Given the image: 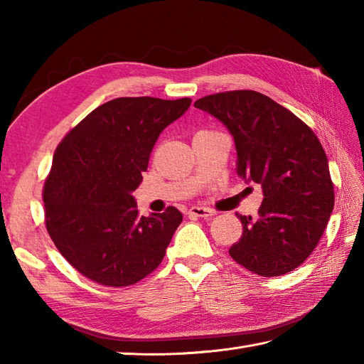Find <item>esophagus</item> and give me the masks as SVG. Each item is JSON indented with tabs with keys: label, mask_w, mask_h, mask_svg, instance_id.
I'll list each match as a JSON object with an SVG mask.
<instances>
[{
	"label": "esophagus",
	"mask_w": 364,
	"mask_h": 364,
	"mask_svg": "<svg viewBox=\"0 0 364 364\" xmlns=\"http://www.w3.org/2000/svg\"><path fill=\"white\" fill-rule=\"evenodd\" d=\"M188 214L191 215H196V218H213V215L215 214L213 210H210V208H203V206H192L191 210L188 211Z\"/></svg>",
	"instance_id": "esophagus-1"
}]
</instances>
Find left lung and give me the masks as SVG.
<instances>
[{
	"mask_svg": "<svg viewBox=\"0 0 364 364\" xmlns=\"http://www.w3.org/2000/svg\"><path fill=\"white\" fill-rule=\"evenodd\" d=\"M194 106L228 128L237 175L261 184L264 196L257 219L236 214L242 236L230 247V257L262 277L291 272L316 249L335 205L328 159L318 136L255 90L220 92Z\"/></svg>",
	"mask_w": 364,
	"mask_h": 364,
	"instance_id": "obj_1",
	"label": "left lung"
}]
</instances>
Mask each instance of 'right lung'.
Listing matches in <instances>:
<instances>
[{
	"label": "right lung",
	"instance_id": "add662e5",
	"mask_svg": "<svg viewBox=\"0 0 364 364\" xmlns=\"http://www.w3.org/2000/svg\"><path fill=\"white\" fill-rule=\"evenodd\" d=\"M191 102L115 98L58 145L43 186L45 225L60 255L89 280L122 288L161 264L183 215L175 206L139 215L133 192L162 129Z\"/></svg>",
	"mask_w": 364,
	"mask_h": 364
}]
</instances>
